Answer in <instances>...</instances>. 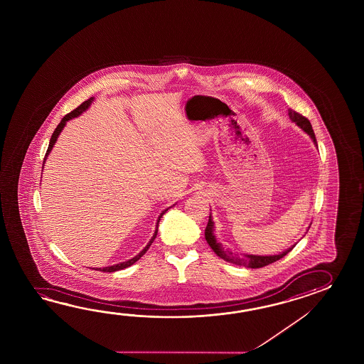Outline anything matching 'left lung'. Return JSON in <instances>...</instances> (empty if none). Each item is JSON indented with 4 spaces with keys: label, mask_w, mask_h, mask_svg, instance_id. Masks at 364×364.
Wrapping results in <instances>:
<instances>
[{
    "label": "left lung",
    "mask_w": 364,
    "mask_h": 364,
    "mask_svg": "<svg viewBox=\"0 0 364 364\" xmlns=\"http://www.w3.org/2000/svg\"><path fill=\"white\" fill-rule=\"evenodd\" d=\"M289 117L290 119L295 122L296 126H299L302 129L303 132L306 134H309V138L312 139V141L317 146L316 138H315V132L312 130V126L311 122L306 117H303L302 114L296 113L294 110H289ZM215 223L212 220V216L209 215L208 224L205 228V240L208 243L210 248L215 251V254L217 256H220L221 259H224L225 262L228 263L235 264V265H240V267H246V268H263L265 265H269V264L277 262L279 259H282L284 256L289 254L294 246H291L290 248L285 250L284 252H281L279 255H252V254H245L243 256L235 255L230 252L229 250H225L223 247V245L220 242H217L216 235H215Z\"/></svg>",
    "instance_id": "1"
}]
</instances>
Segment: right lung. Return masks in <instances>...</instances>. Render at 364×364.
<instances>
[{
  "mask_svg": "<svg viewBox=\"0 0 364 364\" xmlns=\"http://www.w3.org/2000/svg\"><path fill=\"white\" fill-rule=\"evenodd\" d=\"M93 97L91 99H88V100L85 101L83 104H80L77 109H74L71 113L69 114H66V116L63 117L61 119V122L58 124V126L55 127V132H53V135H52V138H50V141H49V147L47 149V154H46V157H44V163H46V160H47L48 155L50 154V151H52V148L55 144V141H57V138H58V135L61 134L62 130H63V127L66 126V122L70 121V119H73V118H75V117L80 116L83 112H85V109L90 108V105L92 104ZM168 210V208L164 209L163 212L160 213V216L157 218V223H156V230L154 232V237L151 238V240L148 242L147 246L143 248L141 251H140L139 254L136 256H134L132 259L130 260H127V262H124V263L114 264V265H110V267H104V268H96L97 271L101 272H116L121 271V269H124V268H127V267H130L132 264L135 263V262H138L141 256L144 255L146 252H147L148 248L151 247V245L154 243V240H155L156 235H157V230H159V223H160V220H161V217L163 215H165V212Z\"/></svg>",
  "mask_w": 364,
  "mask_h": 364,
  "instance_id": "obj_1",
  "label": "right lung"
}]
</instances>
